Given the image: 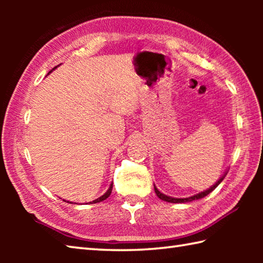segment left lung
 <instances>
[{
    "mask_svg": "<svg viewBox=\"0 0 263 263\" xmlns=\"http://www.w3.org/2000/svg\"><path fill=\"white\" fill-rule=\"evenodd\" d=\"M226 176V173L224 175H222L219 180H218L215 184H213L212 186H210V188L209 189H206V190H204V191H202V193H199V194H197V195H194V196H190V197H186V198H175V197H171V196H167V195H164V194H162V193H160V191L158 190V188L157 186L154 185V190H155V194H157V196L158 197L160 198V199H162V201H164V202H169V203H186V202H193V201H195V199H201V198H203V197H205V196H208L209 194L211 193V191H213L215 190L218 185L220 184V182L224 180V177Z\"/></svg>",
    "mask_w": 263,
    "mask_h": 263,
    "instance_id": "obj_1",
    "label": "left lung"
}]
</instances>
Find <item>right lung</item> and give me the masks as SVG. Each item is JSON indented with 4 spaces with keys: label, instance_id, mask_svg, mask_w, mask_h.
<instances>
[{
    "label": "right lung",
    "instance_id": "obj_1",
    "mask_svg": "<svg viewBox=\"0 0 263 263\" xmlns=\"http://www.w3.org/2000/svg\"><path fill=\"white\" fill-rule=\"evenodd\" d=\"M58 66H59V65H58ZM58 66H55V67H54V68H53V69H55V68L58 67ZM53 69H52V70H53ZM52 70H50V73L52 72ZM50 73H48V74H50ZM111 191H112V184H110V186H109V189L105 191V194H104V195H102V196H101V197H99V198H97V199H95V201H92V202H89V203H90V204H95V203H100V202H102V201H104V199H106V198H108V197H109V196H110V194H111ZM68 203H69V202H68Z\"/></svg>",
    "mask_w": 263,
    "mask_h": 263
}]
</instances>
